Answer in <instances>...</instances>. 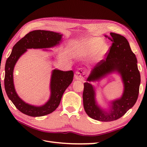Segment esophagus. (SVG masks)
Wrapping results in <instances>:
<instances>
[{
  "mask_svg": "<svg viewBox=\"0 0 147 147\" xmlns=\"http://www.w3.org/2000/svg\"><path fill=\"white\" fill-rule=\"evenodd\" d=\"M86 77V71L82 68L78 69L75 74V78H76L77 80H81V81L84 80L85 79Z\"/></svg>",
  "mask_w": 147,
  "mask_h": 147,
  "instance_id": "esophagus-1",
  "label": "esophagus"
}]
</instances>
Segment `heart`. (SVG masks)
I'll return each instance as SVG.
<instances>
[{"instance_id":"heart-1","label":"heart","mask_w":147,"mask_h":147,"mask_svg":"<svg viewBox=\"0 0 147 147\" xmlns=\"http://www.w3.org/2000/svg\"><path fill=\"white\" fill-rule=\"evenodd\" d=\"M109 51V47L100 38L94 37L88 40L81 46V51L84 54L94 53V58L100 60Z\"/></svg>"}]
</instances>
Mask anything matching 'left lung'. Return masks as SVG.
<instances>
[{
  "instance_id": "1",
  "label": "left lung",
  "mask_w": 147,
  "mask_h": 147,
  "mask_svg": "<svg viewBox=\"0 0 147 147\" xmlns=\"http://www.w3.org/2000/svg\"><path fill=\"white\" fill-rule=\"evenodd\" d=\"M112 42L105 59L101 60L92 69L87 81L99 80L113 72L121 75L124 91L119 99L111 102L108 112L97 105L94 88L88 82L84 83L83 107L89 117L100 121H112L123 117L134 105L137 100L140 84V75L137 67V60L131 50L127 40L122 35L111 32L105 35Z\"/></svg>"
}]
</instances>
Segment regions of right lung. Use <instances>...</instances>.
<instances>
[{
	"instance_id": "add662e5",
	"label": "right lung",
	"mask_w": 147,
	"mask_h": 147,
	"mask_svg": "<svg viewBox=\"0 0 147 147\" xmlns=\"http://www.w3.org/2000/svg\"><path fill=\"white\" fill-rule=\"evenodd\" d=\"M63 35L52 31L35 30L26 34L13 47L5 67L4 85L7 94L16 109L30 117H42L50 114L57 109L64 91L72 83V70H53L50 82L51 95L49 100L42 106H34L26 103L17 94L13 83V70L20 56L29 48H48L55 47L61 42Z\"/></svg>"
}]
</instances>
